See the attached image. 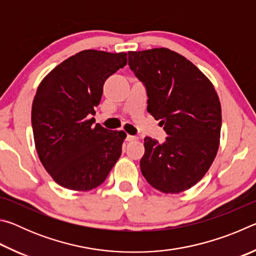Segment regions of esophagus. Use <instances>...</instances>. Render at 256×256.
<instances>
[{"mask_svg": "<svg viewBox=\"0 0 256 256\" xmlns=\"http://www.w3.org/2000/svg\"><path fill=\"white\" fill-rule=\"evenodd\" d=\"M136 140H138V136H126V141H128V142H132V141H136Z\"/></svg>", "mask_w": 256, "mask_h": 256, "instance_id": "1", "label": "esophagus"}]
</instances>
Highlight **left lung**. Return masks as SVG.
I'll use <instances>...</instances> for the list:
<instances>
[{
	"instance_id": "8db88e82",
	"label": "left lung",
	"mask_w": 256,
	"mask_h": 256,
	"mask_svg": "<svg viewBox=\"0 0 256 256\" xmlns=\"http://www.w3.org/2000/svg\"><path fill=\"white\" fill-rule=\"evenodd\" d=\"M128 66L148 96V112L167 134L144 138L142 175L156 190L180 193L200 180L219 148L222 107L210 80L168 48L128 52Z\"/></svg>"
}]
</instances>
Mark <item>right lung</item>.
I'll return each mask as SVG.
<instances>
[{"instance_id":"obj_1","label":"right lung","mask_w":256,"mask_h":256,"mask_svg":"<svg viewBox=\"0 0 256 256\" xmlns=\"http://www.w3.org/2000/svg\"><path fill=\"white\" fill-rule=\"evenodd\" d=\"M126 53L82 50L58 64L38 86L32 108L34 144L47 172L63 188L100 185L126 136L94 123L104 84L126 66Z\"/></svg>"}]
</instances>
